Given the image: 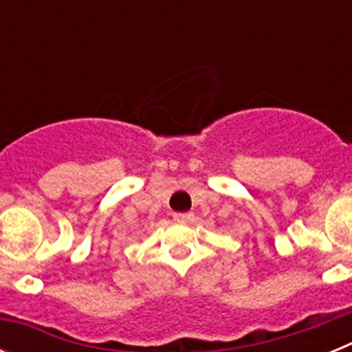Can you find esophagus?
Returning a JSON list of instances; mask_svg holds the SVG:
<instances>
[{
	"instance_id": "34e87169",
	"label": "esophagus",
	"mask_w": 352,
	"mask_h": 352,
	"mask_svg": "<svg viewBox=\"0 0 352 352\" xmlns=\"http://www.w3.org/2000/svg\"><path fill=\"white\" fill-rule=\"evenodd\" d=\"M173 217L176 222H182V223L192 222V220H194V213H174Z\"/></svg>"
}]
</instances>
